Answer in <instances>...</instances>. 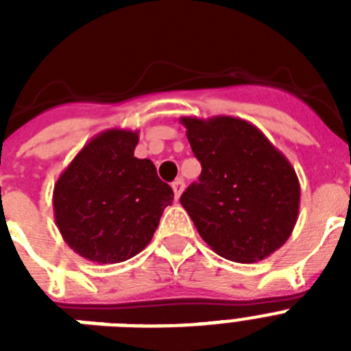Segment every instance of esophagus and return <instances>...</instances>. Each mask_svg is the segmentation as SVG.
Listing matches in <instances>:
<instances>
[{"label": "esophagus", "instance_id": "obj_1", "mask_svg": "<svg viewBox=\"0 0 351 351\" xmlns=\"http://www.w3.org/2000/svg\"><path fill=\"white\" fill-rule=\"evenodd\" d=\"M173 191H175V198L176 200H178V198H180V195H182V191H184V187H186V182L182 180V178H176L175 182H173Z\"/></svg>", "mask_w": 351, "mask_h": 351}]
</instances>
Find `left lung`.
<instances>
[{"instance_id": "obj_1", "label": "left lung", "mask_w": 351, "mask_h": 351, "mask_svg": "<svg viewBox=\"0 0 351 351\" xmlns=\"http://www.w3.org/2000/svg\"><path fill=\"white\" fill-rule=\"evenodd\" d=\"M202 173L180 204L204 242L228 261H264L299 219L300 184L289 160L253 123L182 117Z\"/></svg>"}]
</instances>
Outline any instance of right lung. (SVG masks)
Here are the masks:
<instances>
[{
  "instance_id": "add662e5",
  "label": "right lung",
  "mask_w": 351,
  "mask_h": 351,
  "mask_svg": "<svg viewBox=\"0 0 351 351\" xmlns=\"http://www.w3.org/2000/svg\"><path fill=\"white\" fill-rule=\"evenodd\" d=\"M138 131L107 129L85 143L54 184L63 240L80 256L118 264L151 242L173 189L149 158H136Z\"/></svg>"
}]
</instances>
